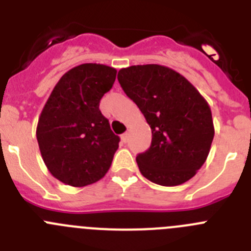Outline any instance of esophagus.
Instances as JSON below:
<instances>
[{
    "label": "esophagus",
    "instance_id": "1",
    "mask_svg": "<svg viewBox=\"0 0 251 251\" xmlns=\"http://www.w3.org/2000/svg\"><path fill=\"white\" fill-rule=\"evenodd\" d=\"M121 138H122V142H124V143H127V141H128V133H123Z\"/></svg>",
    "mask_w": 251,
    "mask_h": 251
}]
</instances>
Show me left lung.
I'll return each mask as SVG.
<instances>
[{"label":"left lung","instance_id":"obj_1","mask_svg":"<svg viewBox=\"0 0 251 251\" xmlns=\"http://www.w3.org/2000/svg\"><path fill=\"white\" fill-rule=\"evenodd\" d=\"M118 81L152 129L151 147L136 158L141 174L161 186L192 178L215 134L207 101L185 76L157 64L121 69Z\"/></svg>","mask_w":251,"mask_h":251}]
</instances>
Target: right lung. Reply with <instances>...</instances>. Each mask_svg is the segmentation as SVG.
<instances>
[{
  "instance_id": "1",
  "label": "right lung",
  "mask_w": 251,
  "mask_h": 251,
  "mask_svg": "<svg viewBox=\"0 0 251 251\" xmlns=\"http://www.w3.org/2000/svg\"><path fill=\"white\" fill-rule=\"evenodd\" d=\"M117 70L81 64L61 76L39 118L36 138L46 167L65 185H92L105 176L119 137L99 103L112 89Z\"/></svg>"
}]
</instances>
